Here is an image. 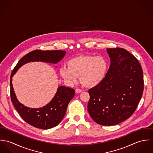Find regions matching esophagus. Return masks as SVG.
<instances>
[{
    "label": "esophagus",
    "instance_id": "34e87169",
    "mask_svg": "<svg viewBox=\"0 0 153 153\" xmlns=\"http://www.w3.org/2000/svg\"><path fill=\"white\" fill-rule=\"evenodd\" d=\"M82 91V90L81 89H79V88H77V89H75V92L77 93V94H79V93H81Z\"/></svg>",
    "mask_w": 153,
    "mask_h": 153
}]
</instances>
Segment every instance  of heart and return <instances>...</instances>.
Instances as JSON below:
<instances>
[{
    "mask_svg": "<svg viewBox=\"0 0 153 153\" xmlns=\"http://www.w3.org/2000/svg\"><path fill=\"white\" fill-rule=\"evenodd\" d=\"M67 67L59 69L61 76L67 82L73 84L77 82L80 76L81 82L85 87L92 88L101 84L104 79L108 63L101 56L81 55L70 59Z\"/></svg>",
    "mask_w": 153,
    "mask_h": 153,
    "instance_id": "obj_1",
    "label": "heart"
}]
</instances>
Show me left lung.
<instances>
[{"label":"left lung","mask_w":153,"mask_h":153,"mask_svg":"<svg viewBox=\"0 0 153 153\" xmlns=\"http://www.w3.org/2000/svg\"><path fill=\"white\" fill-rule=\"evenodd\" d=\"M111 64L104 79L89 89L88 112L97 124L111 126L130 118L141 100L143 73L137 58L123 48H108Z\"/></svg>","instance_id":"8db88e82"}]
</instances>
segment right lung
Returning <instances> with one entry per match:
<instances>
[{"label": "right lung", "mask_w": 153, "mask_h": 153, "mask_svg": "<svg viewBox=\"0 0 153 153\" xmlns=\"http://www.w3.org/2000/svg\"><path fill=\"white\" fill-rule=\"evenodd\" d=\"M65 55V51L35 50L22 58L11 74L10 85L12 102L22 119L33 127L48 130L59 124L65 114L69 101L75 95V90L71 88L59 86L54 97L48 104L38 108H29L18 100L12 85V77L22 66L27 63L44 62L56 64Z\"/></svg>", "instance_id": "obj_1"}]
</instances>
